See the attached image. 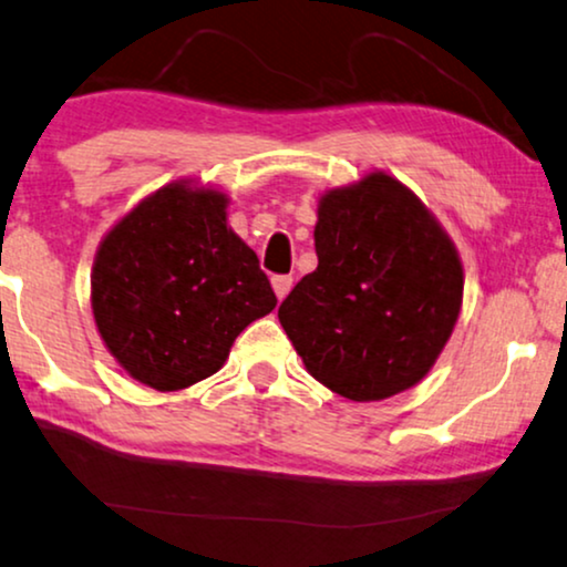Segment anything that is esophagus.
<instances>
[{"label":"esophagus","mask_w":567,"mask_h":567,"mask_svg":"<svg viewBox=\"0 0 567 567\" xmlns=\"http://www.w3.org/2000/svg\"><path fill=\"white\" fill-rule=\"evenodd\" d=\"M271 288H275L277 298L282 300L290 292V288H292V277L290 275H275V277H271Z\"/></svg>","instance_id":"34e87169"}]
</instances>
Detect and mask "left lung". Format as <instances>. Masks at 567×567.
Instances as JSON below:
<instances>
[{
    "label": "left lung",
    "instance_id": "1",
    "mask_svg": "<svg viewBox=\"0 0 567 567\" xmlns=\"http://www.w3.org/2000/svg\"><path fill=\"white\" fill-rule=\"evenodd\" d=\"M319 267L277 317L308 374L369 403L419 384L461 313L463 267L429 209L374 172L319 200Z\"/></svg>",
    "mask_w": 567,
    "mask_h": 567
}]
</instances>
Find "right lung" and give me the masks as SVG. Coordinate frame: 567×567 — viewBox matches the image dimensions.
<instances>
[{
    "mask_svg": "<svg viewBox=\"0 0 567 567\" xmlns=\"http://www.w3.org/2000/svg\"><path fill=\"white\" fill-rule=\"evenodd\" d=\"M225 206V193L172 183L117 221L93 261L99 334L127 374L159 392L217 374L235 337L277 306Z\"/></svg>",
    "mask_w": 567,
    "mask_h": 567,
    "instance_id": "1",
    "label": "right lung"
}]
</instances>
